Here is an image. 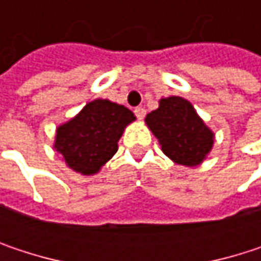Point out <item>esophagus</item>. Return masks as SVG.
<instances>
[{
    "label": "esophagus",
    "mask_w": 261,
    "mask_h": 261,
    "mask_svg": "<svg viewBox=\"0 0 261 261\" xmlns=\"http://www.w3.org/2000/svg\"><path fill=\"white\" fill-rule=\"evenodd\" d=\"M134 115H136L139 119H143L145 115H146V110H145L143 107H136V109H134Z\"/></svg>",
    "instance_id": "obj_1"
}]
</instances>
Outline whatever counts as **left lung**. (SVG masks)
<instances>
[{
    "label": "left lung",
    "mask_w": 261,
    "mask_h": 261,
    "mask_svg": "<svg viewBox=\"0 0 261 261\" xmlns=\"http://www.w3.org/2000/svg\"><path fill=\"white\" fill-rule=\"evenodd\" d=\"M145 121L159 139L162 151L178 165H199L213 146V131L180 96L160 99L159 109L148 113Z\"/></svg>",
    "instance_id": "8db88e82"
}]
</instances>
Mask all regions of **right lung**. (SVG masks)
<instances>
[{"label": "right lung", "instance_id": "add662e5", "mask_svg": "<svg viewBox=\"0 0 261 261\" xmlns=\"http://www.w3.org/2000/svg\"><path fill=\"white\" fill-rule=\"evenodd\" d=\"M134 119L127 107L95 99L57 128L54 148L71 169L83 175L96 174L115 155L124 128Z\"/></svg>", "mask_w": 261, "mask_h": 261}]
</instances>
